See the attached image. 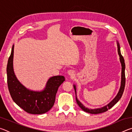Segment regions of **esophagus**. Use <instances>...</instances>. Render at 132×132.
Here are the masks:
<instances>
[{
	"label": "esophagus",
	"instance_id": "obj_1",
	"mask_svg": "<svg viewBox=\"0 0 132 132\" xmlns=\"http://www.w3.org/2000/svg\"><path fill=\"white\" fill-rule=\"evenodd\" d=\"M68 75L70 76V77H73L75 76V71L73 70H68Z\"/></svg>",
	"mask_w": 132,
	"mask_h": 132
}]
</instances>
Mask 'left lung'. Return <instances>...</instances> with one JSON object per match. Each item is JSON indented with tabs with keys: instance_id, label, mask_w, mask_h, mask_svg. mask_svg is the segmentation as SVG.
Returning <instances> with one entry per match:
<instances>
[{
	"instance_id": "1",
	"label": "left lung",
	"mask_w": 132,
	"mask_h": 132,
	"mask_svg": "<svg viewBox=\"0 0 132 132\" xmlns=\"http://www.w3.org/2000/svg\"><path fill=\"white\" fill-rule=\"evenodd\" d=\"M117 46H118V54H119V56L120 62V63H121V66H122L121 82H120V87L119 90V91H118V93L117 94V95H116V97L113 98V99L112 100V101L109 102L108 104H107L106 105L102 107V108H100L89 109L88 108H86V107H85L84 105H82L81 104V102L77 99V94H76V93H76V86L75 84L73 85V87H74V89L75 91V93H76V100L77 104H78V105L80 107V108H81L82 110H83L84 111L86 112L92 113V114H98V113H101L102 112H104L107 111L108 109L111 108L113 106H114L115 105L117 104L118 101H119V100L120 99V98L122 97L123 93L125 86V80H126V79H125V63L124 58L122 56V55H121V53H120L119 44L118 41H117Z\"/></svg>"
}]
</instances>
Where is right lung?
<instances>
[{"instance_id":"right-lung-1","label":"right lung","mask_w":132,"mask_h":132,"mask_svg":"<svg viewBox=\"0 0 132 132\" xmlns=\"http://www.w3.org/2000/svg\"><path fill=\"white\" fill-rule=\"evenodd\" d=\"M14 46L7 65V86L11 97L15 104L31 114H42L52 108L59 87L65 80L63 76L50 77L43 90L37 91L27 88L19 81L13 69Z\"/></svg>"}]
</instances>
